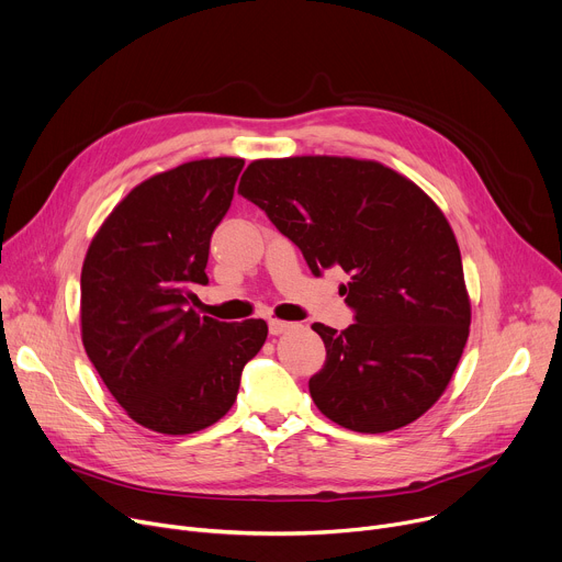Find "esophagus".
Listing matches in <instances>:
<instances>
[{
	"label": "esophagus",
	"mask_w": 562,
	"mask_h": 562,
	"mask_svg": "<svg viewBox=\"0 0 562 562\" xmlns=\"http://www.w3.org/2000/svg\"><path fill=\"white\" fill-rule=\"evenodd\" d=\"M295 327V323H286V321H278V318H271L269 321V331L273 334V336H280V334H284V331H289V329H293Z\"/></svg>",
	"instance_id": "obj_1"
}]
</instances>
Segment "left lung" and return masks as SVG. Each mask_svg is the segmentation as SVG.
<instances>
[{"label":"left lung","instance_id":"8db88e82","mask_svg":"<svg viewBox=\"0 0 562 562\" xmlns=\"http://www.w3.org/2000/svg\"><path fill=\"white\" fill-rule=\"evenodd\" d=\"M239 194L301 248L314 276L339 286L355 323H314L327 359L310 380L323 414L346 429L384 434L420 418L450 384L470 331L461 250L418 184L352 158L255 160Z\"/></svg>","mask_w":562,"mask_h":562}]
</instances>
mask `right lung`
<instances>
[{
  "mask_svg": "<svg viewBox=\"0 0 562 562\" xmlns=\"http://www.w3.org/2000/svg\"><path fill=\"white\" fill-rule=\"evenodd\" d=\"M241 169V158H214L144 180L88 248L83 346L112 397L146 429L182 436L214 425L267 341L261 318L221 323L190 310Z\"/></svg>",
  "mask_w": 562,
  "mask_h": 562,
  "instance_id": "add662e5",
  "label": "right lung"
}]
</instances>
